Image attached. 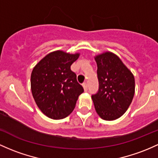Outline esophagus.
Returning a JSON list of instances; mask_svg holds the SVG:
<instances>
[{"instance_id": "obj_1", "label": "esophagus", "mask_w": 158, "mask_h": 158, "mask_svg": "<svg viewBox=\"0 0 158 158\" xmlns=\"http://www.w3.org/2000/svg\"><path fill=\"white\" fill-rule=\"evenodd\" d=\"M82 86H83V88H84V91H88V84H87V83H86V82L83 83Z\"/></svg>"}]
</instances>
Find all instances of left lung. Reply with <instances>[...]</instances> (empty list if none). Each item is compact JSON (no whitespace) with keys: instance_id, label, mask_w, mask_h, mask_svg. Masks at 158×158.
I'll use <instances>...</instances> for the list:
<instances>
[{"instance_id":"obj_1","label":"left lung","mask_w":158,"mask_h":158,"mask_svg":"<svg viewBox=\"0 0 158 158\" xmlns=\"http://www.w3.org/2000/svg\"><path fill=\"white\" fill-rule=\"evenodd\" d=\"M99 90L92 95L95 110L102 119L113 121L125 113L135 93V79L121 58L111 52L96 55Z\"/></svg>"}]
</instances>
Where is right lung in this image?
<instances>
[{"label":"right lung","instance_id":"add662e5","mask_svg":"<svg viewBox=\"0 0 158 158\" xmlns=\"http://www.w3.org/2000/svg\"><path fill=\"white\" fill-rule=\"evenodd\" d=\"M80 53L70 54L62 50L52 52L33 69L31 88L33 98L41 112L52 119L67 117L75 108L82 86L76 80L70 66Z\"/></svg>","mask_w":158,"mask_h":158}]
</instances>
